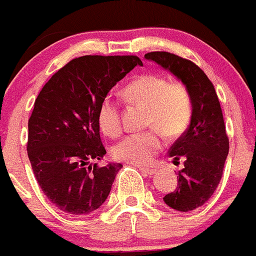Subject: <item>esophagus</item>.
Masks as SVG:
<instances>
[{
    "label": "esophagus",
    "instance_id": "obj_1",
    "mask_svg": "<svg viewBox=\"0 0 256 256\" xmlns=\"http://www.w3.org/2000/svg\"><path fill=\"white\" fill-rule=\"evenodd\" d=\"M140 170H142V173H145L146 176H154V174L156 173V169H152V168H140Z\"/></svg>",
    "mask_w": 256,
    "mask_h": 256
}]
</instances>
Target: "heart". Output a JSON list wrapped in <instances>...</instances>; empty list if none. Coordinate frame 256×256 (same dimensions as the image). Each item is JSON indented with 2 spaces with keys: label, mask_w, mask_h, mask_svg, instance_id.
I'll list each match as a JSON object with an SVG mask.
<instances>
[{
  "label": "heart",
  "mask_w": 256,
  "mask_h": 256,
  "mask_svg": "<svg viewBox=\"0 0 256 256\" xmlns=\"http://www.w3.org/2000/svg\"><path fill=\"white\" fill-rule=\"evenodd\" d=\"M126 100L131 104L146 107L148 131L131 134L114 145V159L134 166H146L160 152L164 142L182 135L192 118V98L187 87L180 82H168L159 74H142L131 80L124 90ZM101 130L111 138L121 134L120 107L114 100L106 97L97 112Z\"/></svg>",
  "instance_id": "obj_1"
}]
</instances>
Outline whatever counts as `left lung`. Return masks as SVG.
<instances>
[{"label": "left lung", "mask_w": 256, "mask_h": 256, "mask_svg": "<svg viewBox=\"0 0 256 256\" xmlns=\"http://www.w3.org/2000/svg\"><path fill=\"white\" fill-rule=\"evenodd\" d=\"M145 58L182 80L192 98L190 126L169 150L174 163L183 159L184 166L178 172L176 190L163 200L176 211H193L206 204L216 190L228 154V138L218 97L208 77L193 62L166 52H148Z\"/></svg>", "instance_id": "1"}]
</instances>
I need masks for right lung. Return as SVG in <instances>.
<instances>
[{
	"label": "right lung",
	"instance_id": "1",
	"mask_svg": "<svg viewBox=\"0 0 256 256\" xmlns=\"http://www.w3.org/2000/svg\"><path fill=\"white\" fill-rule=\"evenodd\" d=\"M142 62L135 56H84L42 87L28 118V155L44 194L59 210L82 216L104 204L121 164H92L106 154L97 112L118 80Z\"/></svg>",
	"mask_w": 256,
	"mask_h": 256
}]
</instances>
